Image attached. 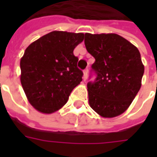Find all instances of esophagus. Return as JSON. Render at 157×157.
<instances>
[{
	"instance_id": "esophagus-1",
	"label": "esophagus",
	"mask_w": 157,
	"mask_h": 157,
	"mask_svg": "<svg viewBox=\"0 0 157 157\" xmlns=\"http://www.w3.org/2000/svg\"><path fill=\"white\" fill-rule=\"evenodd\" d=\"M87 75H88V69H86L83 71V80L84 81L87 79Z\"/></svg>"
}]
</instances>
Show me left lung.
<instances>
[{
	"label": "left lung",
	"instance_id": "left-lung-1",
	"mask_svg": "<svg viewBox=\"0 0 157 157\" xmlns=\"http://www.w3.org/2000/svg\"><path fill=\"white\" fill-rule=\"evenodd\" d=\"M86 48L95 58L94 82L87 83L89 104L104 118L128 109L140 89L144 74L138 48L115 33H85Z\"/></svg>",
	"mask_w": 157,
	"mask_h": 157
}]
</instances>
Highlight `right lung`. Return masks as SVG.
<instances>
[{
	"instance_id": "obj_1",
	"label": "right lung",
	"mask_w": 157,
	"mask_h": 157,
	"mask_svg": "<svg viewBox=\"0 0 157 157\" xmlns=\"http://www.w3.org/2000/svg\"><path fill=\"white\" fill-rule=\"evenodd\" d=\"M83 39L82 33L53 31L26 48L20 61V79L28 100L38 111L59 110L82 81L83 72L73 50Z\"/></svg>"
}]
</instances>
